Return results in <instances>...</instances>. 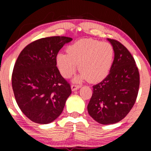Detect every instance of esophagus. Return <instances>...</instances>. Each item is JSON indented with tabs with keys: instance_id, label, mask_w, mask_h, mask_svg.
<instances>
[{
	"instance_id": "esophagus-1",
	"label": "esophagus",
	"mask_w": 151,
	"mask_h": 151,
	"mask_svg": "<svg viewBox=\"0 0 151 151\" xmlns=\"http://www.w3.org/2000/svg\"><path fill=\"white\" fill-rule=\"evenodd\" d=\"M80 87V85H77V84H72V85L71 86V89H72V91H75V90L79 89Z\"/></svg>"
}]
</instances>
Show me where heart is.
Returning <instances> with one entry per match:
<instances>
[{
  "label": "heart",
  "instance_id": "b5f03b06",
  "mask_svg": "<svg viewBox=\"0 0 151 151\" xmlns=\"http://www.w3.org/2000/svg\"><path fill=\"white\" fill-rule=\"evenodd\" d=\"M67 53L57 55L56 62L60 73L70 78L78 67L80 74L75 81L89 79L98 82L108 75L113 63L114 50L110 43L93 39L78 40L67 47Z\"/></svg>",
  "mask_w": 151,
  "mask_h": 151
}]
</instances>
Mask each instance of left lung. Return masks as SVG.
<instances>
[{
	"mask_svg": "<svg viewBox=\"0 0 151 151\" xmlns=\"http://www.w3.org/2000/svg\"><path fill=\"white\" fill-rule=\"evenodd\" d=\"M108 40L114 50L113 64L107 77L93 86L87 106L89 115L104 125L126 117L136 102L140 84L138 69L130 52L119 41Z\"/></svg>",
	"mask_w": 151,
	"mask_h": 151,
	"instance_id": "1",
	"label": "left lung"
}]
</instances>
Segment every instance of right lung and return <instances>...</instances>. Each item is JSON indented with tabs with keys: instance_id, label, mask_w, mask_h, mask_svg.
Here are the masks:
<instances>
[{
	"instance_id": "1",
	"label": "right lung",
	"mask_w": 151,
	"mask_h": 151,
	"mask_svg": "<svg viewBox=\"0 0 151 151\" xmlns=\"http://www.w3.org/2000/svg\"><path fill=\"white\" fill-rule=\"evenodd\" d=\"M71 37L41 38L22 50L12 74V87L19 108L37 124L52 122L62 114L72 93L70 84L62 77L56 57Z\"/></svg>"
}]
</instances>
